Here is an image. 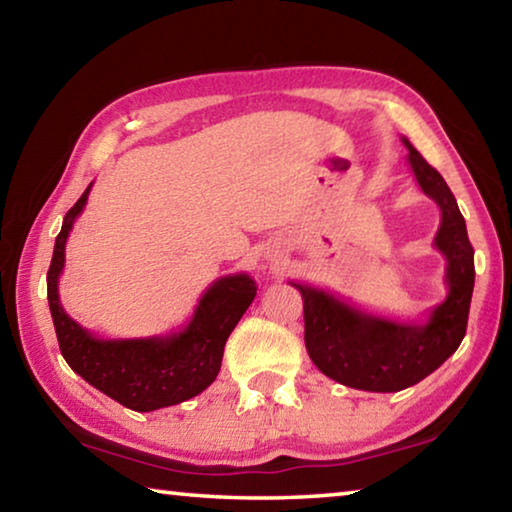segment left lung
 Here are the masks:
<instances>
[{
	"label": "left lung",
	"instance_id": "left-lung-1",
	"mask_svg": "<svg viewBox=\"0 0 512 512\" xmlns=\"http://www.w3.org/2000/svg\"><path fill=\"white\" fill-rule=\"evenodd\" d=\"M408 161L421 191L442 212L435 246L446 257V294L426 323H399L355 310L328 291L291 282L303 294L305 346L321 373L364 392H399L417 385L451 358L467 332L474 291V248L458 202L444 177L412 148Z\"/></svg>",
	"mask_w": 512,
	"mask_h": 512
}]
</instances>
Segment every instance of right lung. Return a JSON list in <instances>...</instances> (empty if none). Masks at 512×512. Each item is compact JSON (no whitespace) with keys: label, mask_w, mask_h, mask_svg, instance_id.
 I'll return each instance as SVG.
<instances>
[{"label":"right lung","mask_w":512,"mask_h":512,"mask_svg":"<svg viewBox=\"0 0 512 512\" xmlns=\"http://www.w3.org/2000/svg\"><path fill=\"white\" fill-rule=\"evenodd\" d=\"M91 186L63 218L47 271V300L61 355L86 383L129 410L152 412L193 399L205 392L221 371L227 337L257 294L255 280L246 273L216 280L200 298L189 326L175 335L148 339L93 337V332L72 321L59 303L66 241L72 223L86 205Z\"/></svg>","instance_id":"right-lung-1"}]
</instances>
